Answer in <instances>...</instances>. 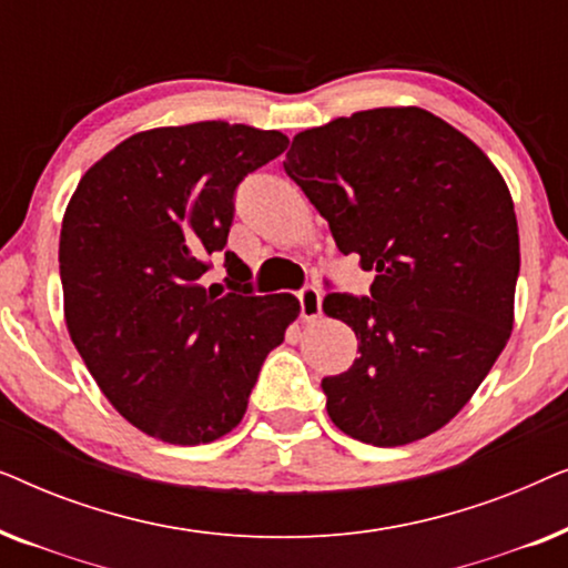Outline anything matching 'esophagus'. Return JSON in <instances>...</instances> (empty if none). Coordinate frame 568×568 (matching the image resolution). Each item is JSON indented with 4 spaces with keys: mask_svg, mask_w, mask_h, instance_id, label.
Segmentation results:
<instances>
[{
    "mask_svg": "<svg viewBox=\"0 0 568 568\" xmlns=\"http://www.w3.org/2000/svg\"><path fill=\"white\" fill-rule=\"evenodd\" d=\"M300 315L302 321H315V317H321L323 313V297H321V290L313 284H307L305 290H302L300 294Z\"/></svg>",
    "mask_w": 568,
    "mask_h": 568,
    "instance_id": "1",
    "label": "esophagus"
}]
</instances>
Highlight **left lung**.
I'll return each instance as SVG.
<instances>
[{
    "instance_id": "8db88e82",
    "label": "left lung",
    "mask_w": 568,
    "mask_h": 568,
    "mask_svg": "<svg viewBox=\"0 0 568 568\" xmlns=\"http://www.w3.org/2000/svg\"><path fill=\"white\" fill-rule=\"evenodd\" d=\"M369 297L325 294L359 356L323 377L331 422L375 447L424 439L457 416L507 346L519 232L494 162L424 108H375L300 131L284 160Z\"/></svg>"
}]
</instances>
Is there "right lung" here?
I'll list each match as a JSON object with an SVG mask.
<instances>
[{"label":"right lung","instance_id":"right-lung-1","mask_svg":"<svg viewBox=\"0 0 568 568\" xmlns=\"http://www.w3.org/2000/svg\"><path fill=\"white\" fill-rule=\"evenodd\" d=\"M282 131L201 121L139 131L82 175L61 222L64 317L111 406L168 445H206L243 422L294 294L253 292L224 251L243 178L278 158ZM225 253L230 293L200 276Z\"/></svg>","mask_w":568,"mask_h":568}]
</instances>
